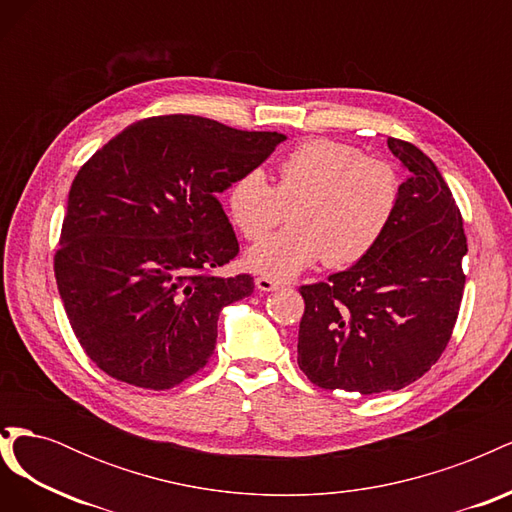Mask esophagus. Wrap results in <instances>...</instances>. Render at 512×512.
Segmentation results:
<instances>
[{"instance_id": "34e87169", "label": "esophagus", "mask_w": 512, "mask_h": 512, "mask_svg": "<svg viewBox=\"0 0 512 512\" xmlns=\"http://www.w3.org/2000/svg\"><path fill=\"white\" fill-rule=\"evenodd\" d=\"M256 288L262 292H273V290H280L282 284L271 280V277H256Z\"/></svg>"}]
</instances>
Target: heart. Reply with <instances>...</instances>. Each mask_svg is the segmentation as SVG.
<instances>
[{
    "mask_svg": "<svg viewBox=\"0 0 512 512\" xmlns=\"http://www.w3.org/2000/svg\"><path fill=\"white\" fill-rule=\"evenodd\" d=\"M399 198L401 179L389 162L333 138H307L277 162L273 185L260 168L241 173L226 205L247 241L261 239L289 209L291 228L256 243L245 262L262 277L292 280L320 260L327 267L363 260L389 230Z\"/></svg>",
    "mask_w": 512,
    "mask_h": 512,
    "instance_id": "1",
    "label": "heart"
}]
</instances>
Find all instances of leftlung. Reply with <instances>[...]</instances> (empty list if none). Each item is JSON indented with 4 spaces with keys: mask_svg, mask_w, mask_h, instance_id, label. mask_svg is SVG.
Instances as JSON below:
<instances>
[{
    "mask_svg": "<svg viewBox=\"0 0 512 512\" xmlns=\"http://www.w3.org/2000/svg\"><path fill=\"white\" fill-rule=\"evenodd\" d=\"M386 143L408 170L389 230L350 269L301 286L297 361L320 389H404L440 359L457 322L468 254L459 207L421 149Z\"/></svg>",
    "mask_w": 512,
    "mask_h": 512,
    "instance_id": "8db88e82",
    "label": "left lung"
}]
</instances>
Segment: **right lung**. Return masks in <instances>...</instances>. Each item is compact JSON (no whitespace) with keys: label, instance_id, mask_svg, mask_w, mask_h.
I'll return each instance as SVG.
<instances>
[{"label":"right lung","instance_id":"obj_1","mask_svg":"<svg viewBox=\"0 0 512 512\" xmlns=\"http://www.w3.org/2000/svg\"><path fill=\"white\" fill-rule=\"evenodd\" d=\"M286 141L196 115L136 121L74 177L55 254L72 331L104 374L173 389L203 369L222 307L254 277H220L239 254L218 194Z\"/></svg>","mask_w":512,"mask_h":512}]
</instances>
